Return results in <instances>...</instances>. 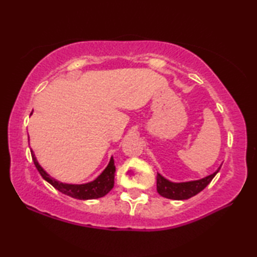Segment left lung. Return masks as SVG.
Instances as JSON below:
<instances>
[{
	"label": "left lung",
	"mask_w": 257,
	"mask_h": 257,
	"mask_svg": "<svg viewBox=\"0 0 257 257\" xmlns=\"http://www.w3.org/2000/svg\"><path fill=\"white\" fill-rule=\"evenodd\" d=\"M219 170L220 168L214 173L202 178V179L186 182H172L158 173V176H156V189H158V193L161 196L165 198L175 199V201H184V199H188L201 193L210 184Z\"/></svg>",
	"instance_id": "1"
}]
</instances>
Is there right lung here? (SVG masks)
Wrapping results in <instances>:
<instances>
[{
  "instance_id": "obj_1",
  "label": "right lung",
  "mask_w": 257,
  "mask_h": 257,
  "mask_svg": "<svg viewBox=\"0 0 257 257\" xmlns=\"http://www.w3.org/2000/svg\"><path fill=\"white\" fill-rule=\"evenodd\" d=\"M33 113V112H32ZM30 113V114H32ZM32 152V158L34 161V164L38 172L41 173L43 179L46 180L49 184L54 187L55 189H58L61 193L68 196L77 198V199H95L105 196V195L110 191L113 186H114V173H115V165L114 160L111 158L110 162H108L107 167L104 169V171L99 175L96 179L87 182V184L81 185H73V184H64V182L58 181L54 178H52L49 173H47L44 169H43L38 161L35 156L34 152Z\"/></svg>"
}]
</instances>
